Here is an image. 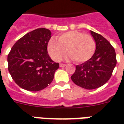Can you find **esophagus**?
Returning a JSON list of instances; mask_svg holds the SVG:
<instances>
[{"label": "esophagus", "mask_w": 124, "mask_h": 124, "mask_svg": "<svg viewBox=\"0 0 124 124\" xmlns=\"http://www.w3.org/2000/svg\"><path fill=\"white\" fill-rule=\"evenodd\" d=\"M60 67H65V64H62V63H60Z\"/></svg>", "instance_id": "obj_1"}]
</instances>
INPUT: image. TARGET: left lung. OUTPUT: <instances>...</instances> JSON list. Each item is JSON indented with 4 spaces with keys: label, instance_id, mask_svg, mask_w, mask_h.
<instances>
[{
    "label": "left lung",
    "instance_id": "left-lung-1",
    "mask_svg": "<svg viewBox=\"0 0 124 124\" xmlns=\"http://www.w3.org/2000/svg\"><path fill=\"white\" fill-rule=\"evenodd\" d=\"M48 29L40 28L27 33L14 44L8 55V71L21 88L31 92L43 90L50 84L59 64L49 56Z\"/></svg>",
    "mask_w": 124,
    "mask_h": 124
}]
</instances>
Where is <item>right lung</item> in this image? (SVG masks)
<instances>
[{
	"instance_id": "right-lung-1",
	"label": "right lung",
	"mask_w": 124,
	"mask_h": 124,
	"mask_svg": "<svg viewBox=\"0 0 124 124\" xmlns=\"http://www.w3.org/2000/svg\"><path fill=\"white\" fill-rule=\"evenodd\" d=\"M91 36L96 45V50L90 59L76 66L71 76L73 82L86 90L101 87L112 76L116 65L114 49L106 38L91 31Z\"/></svg>"
}]
</instances>
